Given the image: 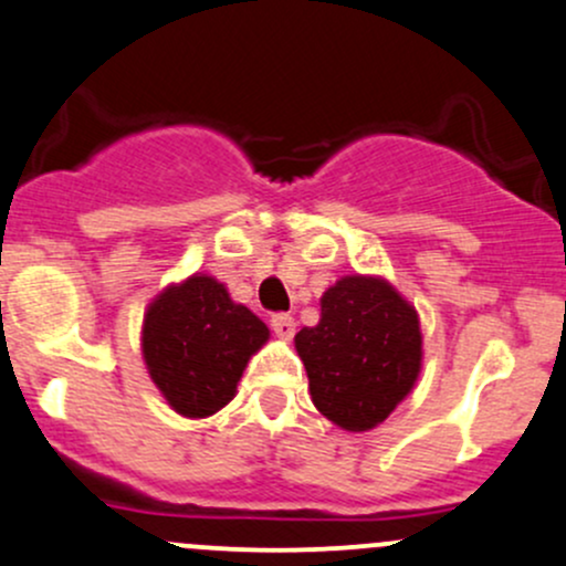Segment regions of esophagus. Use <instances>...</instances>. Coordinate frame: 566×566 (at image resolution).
Instances as JSON below:
<instances>
[{"instance_id":"obj_1","label":"esophagus","mask_w":566,"mask_h":566,"mask_svg":"<svg viewBox=\"0 0 566 566\" xmlns=\"http://www.w3.org/2000/svg\"><path fill=\"white\" fill-rule=\"evenodd\" d=\"M270 326H272V332H275L281 339H291V337H294V332H296V321L291 318V315H285V313L272 315Z\"/></svg>"}]
</instances>
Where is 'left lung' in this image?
<instances>
[{"mask_svg":"<svg viewBox=\"0 0 566 566\" xmlns=\"http://www.w3.org/2000/svg\"><path fill=\"white\" fill-rule=\"evenodd\" d=\"M313 402L337 427L367 431L391 416L421 373L418 315L378 277H343L318 326L296 334Z\"/></svg>","mask_w":566,"mask_h":566,"instance_id":"obj_1","label":"left lung"}]
</instances>
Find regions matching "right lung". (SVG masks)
I'll use <instances>...</instances> for the list:
<instances>
[{"label":"right lung","mask_w":566,"mask_h":566,"mask_svg":"<svg viewBox=\"0 0 566 566\" xmlns=\"http://www.w3.org/2000/svg\"><path fill=\"white\" fill-rule=\"evenodd\" d=\"M270 329L208 275L167 289L148 307L143 356L159 391L180 416L205 418L232 402L237 382Z\"/></svg>","instance_id":"1"}]
</instances>
